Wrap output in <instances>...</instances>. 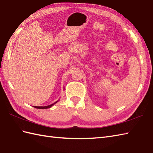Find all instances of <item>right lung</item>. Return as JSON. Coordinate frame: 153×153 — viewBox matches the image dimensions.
Here are the masks:
<instances>
[{"mask_svg": "<svg viewBox=\"0 0 153 153\" xmlns=\"http://www.w3.org/2000/svg\"><path fill=\"white\" fill-rule=\"evenodd\" d=\"M57 102H58V101H57L56 102H55V103H53V104H51V105H48V106H45V107H37V106H34L33 107H35V108H50V107H52L53 105H54V104H56Z\"/></svg>", "mask_w": 153, "mask_h": 153, "instance_id": "obj_1", "label": "right lung"}]
</instances>
